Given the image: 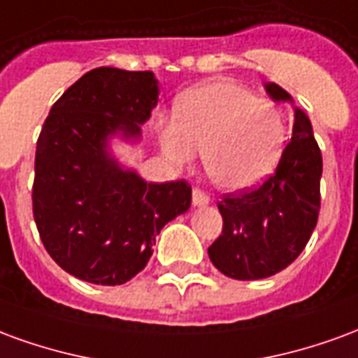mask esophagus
Here are the masks:
<instances>
[{
	"mask_svg": "<svg viewBox=\"0 0 358 358\" xmlns=\"http://www.w3.org/2000/svg\"><path fill=\"white\" fill-rule=\"evenodd\" d=\"M192 203H194L195 207H205V205H209L210 197L207 194H203L201 189H194V194H192Z\"/></svg>",
	"mask_w": 358,
	"mask_h": 358,
	"instance_id": "obj_1",
	"label": "esophagus"
}]
</instances>
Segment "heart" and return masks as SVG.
Listing matches in <instances>:
<instances>
[{"mask_svg":"<svg viewBox=\"0 0 358 358\" xmlns=\"http://www.w3.org/2000/svg\"><path fill=\"white\" fill-rule=\"evenodd\" d=\"M169 161L187 164L203 151V169L226 192H248L276 171L287 143L282 110L230 80H210L180 95L174 118L159 128Z\"/></svg>","mask_w":358,"mask_h":358,"instance_id":"1","label":"heart"}]
</instances>
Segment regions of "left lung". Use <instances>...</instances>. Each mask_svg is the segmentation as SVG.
I'll return each mask as SVG.
<instances>
[{
  "instance_id": "8db88e82",
  "label": "left lung",
  "mask_w": 358,
  "mask_h": 358,
  "mask_svg": "<svg viewBox=\"0 0 358 358\" xmlns=\"http://www.w3.org/2000/svg\"><path fill=\"white\" fill-rule=\"evenodd\" d=\"M274 101L293 97L274 82L264 84ZM322 155L305 110L293 107L292 141L276 172L253 192L226 194L218 203L224 226L209 248L210 263L234 280L274 276L301 255L320 210Z\"/></svg>"
}]
</instances>
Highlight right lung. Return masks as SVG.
Here are the masks:
<instances>
[{
  "label": "right lung",
  "mask_w": 358,
  "mask_h": 358,
  "mask_svg": "<svg viewBox=\"0 0 358 358\" xmlns=\"http://www.w3.org/2000/svg\"><path fill=\"white\" fill-rule=\"evenodd\" d=\"M159 101L151 71L94 69L51 107L36 145L32 207L51 259L90 284L120 285L145 268L166 222L192 205V187L145 182L110 141L138 143Z\"/></svg>",
  "instance_id": "add662e5"
}]
</instances>
